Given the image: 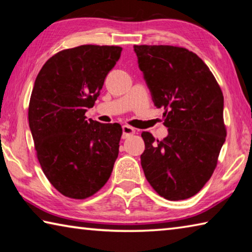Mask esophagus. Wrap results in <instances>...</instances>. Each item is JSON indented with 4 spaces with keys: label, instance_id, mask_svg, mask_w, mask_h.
Returning a JSON list of instances; mask_svg holds the SVG:
<instances>
[{
    "label": "esophagus",
    "instance_id": "obj_1",
    "mask_svg": "<svg viewBox=\"0 0 252 252\" xmlns=\"http://www.w3.org/2000/svg\"><path fill=\"white\" fill-rule=\"evenodd\" d=\"M122 132H123L122 138L126 139V138H129L130 135L135 133V129H134V127L130 126H122Z\"/></svg>",
    "mask_w": 252,
    "mask_h": 252
}]
</instances>
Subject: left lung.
<instances>
[{"label": "left lung", "instance_id": "obj_1", "mask_svg": "<svg viewBox=\"0 0 252 252\" xmlns=\"http://www.w3.org/2000/svg\"><path fill=\"white\" fill-rule=\"evenodd\" d=\"M139 69L168 135L142 132L141 165L161 197L178 201L198 193L215 171L225 141L223 95L201 59L171 45H134Z\"/></svg>", "mask_w": 252, "mask_h": 252}]
</instances>
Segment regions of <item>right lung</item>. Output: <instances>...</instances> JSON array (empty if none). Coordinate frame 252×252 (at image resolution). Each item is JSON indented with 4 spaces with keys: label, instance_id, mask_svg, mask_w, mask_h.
I'll list each match as a JSON object with an SVG mask.
<instances>
[{
    "label": "right lung",
    "instance_id": "obj_1",
    "mask_svg": "<svg viewBox=\"0 0 252 252\" xmlns=\"http://www.w3.org/2000/svg\"><path fill=\"white\" fill-rule=\"evenodd\" d=\"M120 46L81 45L50 58L37 74L29 125L45 177L60 193L85 199L109 180L119 155V123L87 120Z\"/></svg>",
    "mask_w": 252,
    "mask_h": 252
}]
</instances>
